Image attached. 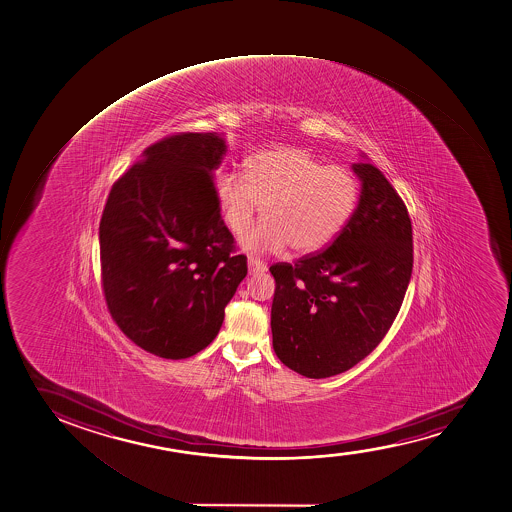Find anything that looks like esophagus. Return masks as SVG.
<instances>
[{
  "mask_svg": "<svg viewBox=\"0 0 512 512\" xmlns=\"http://www.w3.org/2000/svg\"><path fill=\"white\" fill-rule=\"evenodd\" d=\"M265 270H267V265L262 260L252 257V255L248 257V272L250 274H262Z\"/></svg>",
  "mask_w": 512,
  "mask_h": 512,
  "instance_id": "34e87169",
  "label": "esophagus"
}]
</instances>
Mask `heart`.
<instances>
[{
  "mask_svg": "<svg viewBox=\"0 0 512 512\" xmlns=\"http://www.w3.org/2000/svg\"><path fill=\"white\" fill-rule=\"evenodd\" d=\"M216 196L224 223L242 236L250 252L315 253L328 247L351 221L359 201V182L349 168L325 165L303 148L262 151L247 161V173L221 170Z\"/></svg>",
  "mask_w": 512,
  "mask_h": 512,
  "instance_id": "b5f03b06",
  "label": "heart"
}]
</instances>
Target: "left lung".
Masks as SVG:
<instances>
[{"instance_id":"obj_1","label":"left lung","mask_w":512,"mask_h":512,"mask_svg":"<svg viewBox=\"0 0 512 512\" xmlns=\"http://www.w3.org/2000/svg\"><path fill=\"white\" fill-rule=\"evenodd\" d=\"M352 170L361 196L344 231L294 264L270 265L274 352L306 378L344 373L378 347L414 267L412 221L402 197L368 161Z\"/></svg>"}]
</instances>
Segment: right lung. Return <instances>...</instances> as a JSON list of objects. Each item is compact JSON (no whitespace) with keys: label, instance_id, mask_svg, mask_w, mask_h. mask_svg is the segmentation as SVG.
<instances>
[{"label":"right lung","instance_id":"right-lung-1","mask_svg":"<svg viewBox=\"0 0 512 512\" xmlns=\"http://www.w3.org/2000/svg\"><path fill=\"white\" fill-rule=\"evenodd\" d=\"M224 151L213 133L156 141L115 180L100 219L107 310L127 339L158 357L206 349L247 276L216 196Z\"/></svg>","mask_w":512,"mask_h":512}]
</instances>
